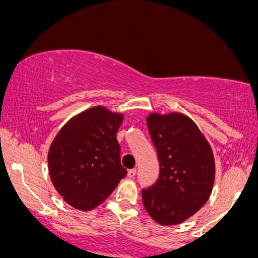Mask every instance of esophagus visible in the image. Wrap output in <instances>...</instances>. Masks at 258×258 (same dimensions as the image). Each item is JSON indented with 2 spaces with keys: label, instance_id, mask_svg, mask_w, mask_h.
Here are the masks:
<instances>
[{
  "label": "esophagus",
  "instance_id": "34e87169",
  "mask_svg": "<svg viewBox=\"0 0 258 258\" xmlns=\"http://www.w3.org/2000/svg\"><path fill=\"white\" fill-rule=\"evenodd\" d=\"M127 176H128L130 178H133V177L136 176V168H131V170H128V172H127Z\"/></svg>",
  "mask_w": 258,
  "mask_h": 258
}]
</instances>
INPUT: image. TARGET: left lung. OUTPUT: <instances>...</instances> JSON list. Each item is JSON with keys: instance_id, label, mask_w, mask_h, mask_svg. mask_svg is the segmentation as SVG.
<instances>
[{"instance_id": "obj_1", "label": "left lung", "mask_w": 258, "mask_h": 258, "mask_svg": "<svg viewBox=\"0 0 258 258\" xmlns=\"http://www.w3.org/2000/svg\"><path fill=\"white\" fill-rule=\"evenodd\" d=\"M147 126L160 174L155 184L142 190V200L156 223L176 226L209 200L215 182L214 153L197 123L182 112H152Z\"/></svg>"}]
</instances>
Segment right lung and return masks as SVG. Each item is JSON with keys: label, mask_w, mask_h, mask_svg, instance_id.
Masks as SVG:
<instances>
[{"label": "right lung", "mask_w": 258, "mask_h": 258, "mask_svg": "<svg viewBox=\"0 0 258 258\" xmlns=\"http://www.w3.org/2000/svg\"><path fill=\"white\" fill-rule=\"evenodd\" d=\"M123 115L97 105L73 116L53 139L48 172L55 190L80 211H90L127 174L121 166L117 130Z\"/></svg>", "instance_id": "obj_1"}]
</instances>
